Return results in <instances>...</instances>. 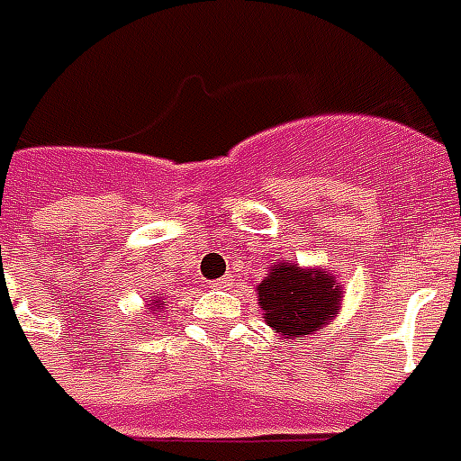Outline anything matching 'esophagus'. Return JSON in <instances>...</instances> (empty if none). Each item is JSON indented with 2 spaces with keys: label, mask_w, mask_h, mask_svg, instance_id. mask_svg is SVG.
<instances>
[{
  "label": "esophagus",
  "mask_w": 461,
  "mask_h": 461,
  "mask_svg": "<svg viewBox=\"0 0 461 461\" xmlns=\"http://www.w3.org/2000/svg\"><path fill=\"white\" fill-rule=\"evenodd\" d=\"M213 286H216V289H228V286H230V276H223V279H218Z\"/></svg>",
  "instance_id": "34e87169"
}]
</instances>
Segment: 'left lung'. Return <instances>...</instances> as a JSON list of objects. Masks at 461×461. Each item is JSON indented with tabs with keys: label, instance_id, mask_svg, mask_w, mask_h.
Returning a JSON list of instances; mask_svg holds the SVG:
<instances>
[{
	"label": "left lung",
	"instance_id": "8db88e82",
	"mask_svg": "<svg viewBox=\"0 0 461 461\" xmlns=\"http://www.w3.org/2000/svg\"><path fill=\"white\" fill-rule=\"evenodd\" d=\"M258 303L276 335L299 340L333 323L342 309V284L330 269L279 259L258 284Z\"/></svg>",
	"mask_w": 461,
	"mask_h": 461
}]
</instances>
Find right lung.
I'll return each instance as SVG.
<instances>
[{"label":"right lung","instance_id":"right-lung-1","mask_svg":"<svg viewBox=\"0 0 461 461\" xmlns=\"http://www.w3.org/2000/svg\"><path fill=\"white\" fill-rule=\"evenodd\" d=\"M165 306H167V301L162 299V296H150V299H148V309H150V321H158ZM145 325H148V323H140V328H143V330H150V328H145Z\"/></svg>","mask_w":461,"mask_h":461}]
</instances>
